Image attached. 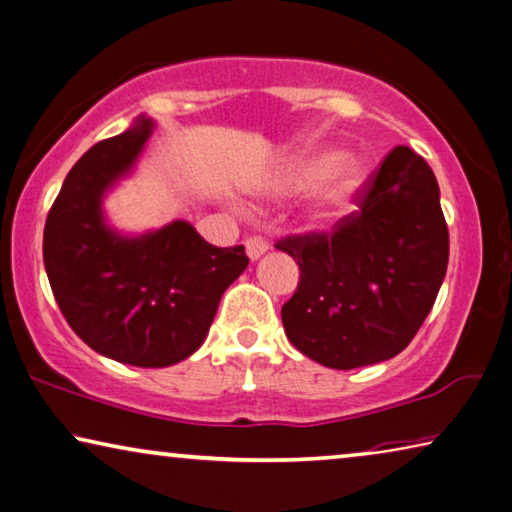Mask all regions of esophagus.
I'll use <instances>...</instances> for the list:
<instances>
[{"label": "esophagus", "mask_w": 512, "mask_h": 512, "mask_svg": "<svg viewBox=\"0 0 512 512\" xmlns=\"http://www.w3.org/2000/svg\"><path fill=\"white\" fill-rule=\"evenodd\" d=\"M244 247H247V256L251 261H256L258 256H263L265 251L270 249V244L268 240L261 238V235H251V238H247V242H244Z\"/></svg>", "instance_id": "obj_1"}]
</instances>
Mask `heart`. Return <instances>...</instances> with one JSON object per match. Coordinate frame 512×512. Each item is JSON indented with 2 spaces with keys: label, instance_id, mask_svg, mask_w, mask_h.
I'll list each match as a JSON object with an SVG mask.
<instances>
[{
  "label": "heart",
  "instance_id": "obj_1",
  "mask_svg": "<svg viewBox=\"0 0 512 512\" xmlns=\"http://www.w3.org/2000/svg\"><path fill=\"white\" fill-rule=\"evenodd\" d=\"M335 173V180L325 191V205H328L330 212L344 210L351 201L355 191L360 189L362 180H365V168H362L360 161L355 159H344L335 152L318 154V157L302 159L293 168H288L284 175H281V187L288 189H311L316 184Z\"/></svg>",
  "mask_w": 512,
  "mask_h": 512
}]
</instances>
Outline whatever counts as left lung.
Instances as JSON below:
<instances>
[{
    "label": "left lung",
    "mask_w": 512,
    "mask_h": 512,
    "mask_svg": "<svg viewBox=\"0 0 512 512\" xmlns=\"http://www.w3.org/2000/svg\"><path fill=\"white\" fill-rule=\"evenodd\" d=\"M332 231L281 238L300 281L281 307L286 337L330 369L395 358L416 337L448 268V226L427 161L397 145Z\"/></svg>",
    "instance_id": "obj_1"
}]
</instances>
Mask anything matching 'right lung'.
Instances as JSON below:
<instances>
[{
	"instance_id": "obj_1",
	"label": "right lung",
	"mask_w": 512,
	"mask_h": 512,
	"mask_svg": "<svg viewBox=\"0 0 512 512\" xmlns=\"http://www.w3.org/2000/svg\"><path fill=\"white\" fill-rule=\"evenodd\" d=\"M152 133L140 117L90 147L69 170L43 228V263L71 330L96 353L133 367L189 358L219 300L249 265L242 244L214 247L187 221L122 238L103 224L101 196Z\"/></svg>"
}]
</instances>
